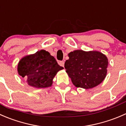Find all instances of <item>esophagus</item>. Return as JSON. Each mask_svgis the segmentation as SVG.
<instances>
[{
	"label": "esophagus",
	"mask_w": 126,
	"mask_h": 126,
	"mask_svg": "<svg viewBox=\"0 0 126 126\" xmlns=\"http://www.w3.org/2000/svg\"><path fill=\"white\" fill-rule=\"evenodd\" d=\"M59 64L61 66H62V67H63L64 66V61H59Z\"/></svg>",
	"instance_id": "obj_1"
}]
</instances>
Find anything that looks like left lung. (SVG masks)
<instances>
[{"instance_id":"1","label":"left lung","mask_w":126,"mask_h":126,"mask_svg":"<svg viewBox=\"0 0 126 126\" xmlns=\"http://www.w3.org/2000/svg\"><path fill=\"white\" fill-rule=\"evenodd\" d=\"M65 63L66 72L77 88L91 89L100 84L107 73L108 60L98 51L75 50L68 54Z\"/></svg>"}]
</instances>
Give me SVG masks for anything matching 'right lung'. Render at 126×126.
Segmentation results:
<instances>
[{
  "instance_id": "add662e5",
  "label": "right lung",
  "mask_w": 126,
  "mask_h": 126,
  "mask_svg": "<svg viewBox=\"0 0 126 126\" xmlns=\"http://www.w3.org/2000/svg\"><path fill=\"white\" fill-rule=\"evenodd\" d=\"M63 69L55 58L44 49L24 56L17 67L19 75L26 78L28 85L35 88L51 86L53 78Z\"/></svg>"
}]
</instances>
